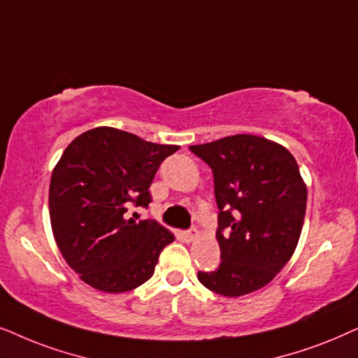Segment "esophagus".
Segmentation results:
<instances>
[{
    "instance_id": "1",
    "label": "esophagus",
    "mask_w": 358,
    "mask_h": 358,
    "mask_svg": "<svg viewBox=\"0 0 358 358\" xmlns=\"http://www.w3.org/2000/svg\"><path fill=\"white\" fill-rule=\"evenodd\" d=\"M183 236H185V239H187L188 242H192V241L194 239V237L198 236V229H196V227H189L188 231H185Z\"/></svg>"
}]
</instances>
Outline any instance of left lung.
<instances>
[{
    "instance_id": "left-lung-1",
    "label": "left lung",
    "mask_w": 358,
    "mask_h": 358,
    "mask_svg": "<svg viewBox=\"0 0 358 358\" xmlns=\"http://www.w3.org/2000/svg\"><path fill=\"white\" fill-rule=\"evenodd\" d=\"M189 150L213 170L219 208L221 264L198 271L211 292L236 298L275 278L296 249L308 189L285 147L250 134L229 136Z\"/></svg>"
}]
</instances>
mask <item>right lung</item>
<instances>
[{
    "label": "right lung",
    "instance_id": "1",
    "mask_svg": "<svg viewBox=\"0 0 358 358\" xmlns=\"http://www.w3.org/2000/svg\"><path fill=\"white\" fill-rule=\"evenodd\" d=\"M178 149L94 127L62 154L49 188L52 231L66 264L90 287L124 293L154 275L175 237L154 219L129 217V209L149 206L157 170Z\"/></svg>",
    "mask_w": 358,
    "mask_h": 358
}]
</instances>
